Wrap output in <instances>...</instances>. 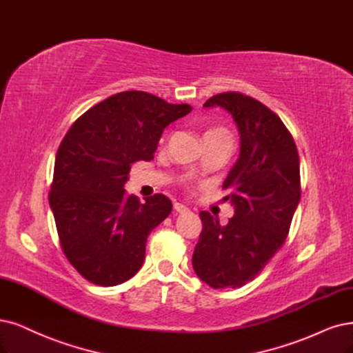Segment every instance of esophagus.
<instances>
[{
  "mask_svg": "<svg viewBox=\"0 0 353 353\" xmlns=\"http://www.w3.org/2000/svg\"><path fill=\"white\" fill-rule=\"evenodd\" d=\"M174 211L179 214H186V212H189V208L183 203H174Z\"/></svg>",
  "mask_w": 353,
  "mask_h": 353,
  "instance_id": "esophagus-1",
  "label": "esophagus"
}]
</instances>
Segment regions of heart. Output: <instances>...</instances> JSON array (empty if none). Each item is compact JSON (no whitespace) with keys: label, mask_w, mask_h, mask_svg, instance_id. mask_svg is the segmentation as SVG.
<instances>
[{"label":"heart","mask_w":353,"mask_h":353,"mask_svg":"<svg viewBox=\"0 0 353 353\" xmlns=\"http://www.w3.org/2000/svg\"><path fill=\"white\" fill-rule=\"evenodd\" d=\"M206 134H223V135H228L224 129H211V130H208Z\"/></svg>","instance_id":"b5f03b06"}]
</instances>
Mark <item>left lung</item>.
<instances>
[{
  "instance_id": "8db88e82",
  "label": "left lung",
  "mask_w": 353,
  "mask_h": 353,
  "mask_svg": "<svg viewBox=\"0 0 353 353\" xmlns=\"http://www.w3.org/2000/svg\"><path fill=\"white\" fill-rule=\"evenodd\" d=\"M203 108L231 114L240 135L239 160L224 181L234 215L227 225L206 211L192 266L212 288H239L254 279L288 236L301 198L299 157L283 122L260 101L221 93Z\"/></svg>"
}]
</instances>
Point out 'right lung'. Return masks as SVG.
<instances>
[{
	"mask_svg": "<svg viewBox=\"0 0 353 353\" xmlns=\"http://www.w3.org/2000/svg\"><path fill=\"white\" fill-rule=\"evenodd\" d=\"M145 91L113 94L78 117L57 152L49 205L65 256L96 285L137 275L150 232L172 212L164 194L123 189L130 164L150 161L163 130L190 113Z\"/></svg>",
	"mask_w": 353,
	"mask_h": 353,
	"instance_id": "obj_1",
	"label": "right lung"
}]
</instances>
